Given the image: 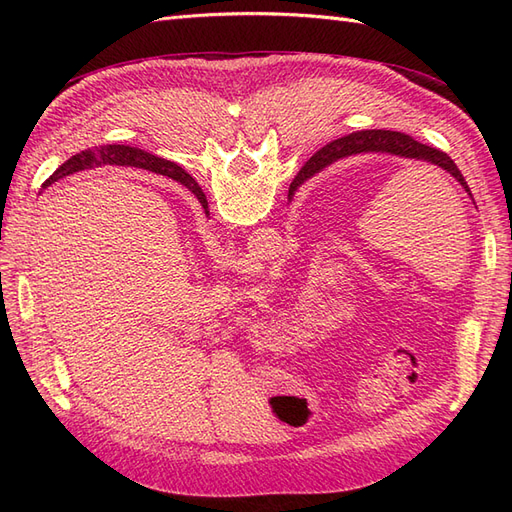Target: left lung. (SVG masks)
Listing matches in <instances>:
<instances>
[{
	"mask_svg": "<svg viewBox=\"0 0 512 512\" xmlns=\"http://www.w3.org/2000/svg\"><path fill=\"white\" fill-rule=\"evenodd\" d=\"M369 151L393 153V156H399V158L421 160V162H427V164H433V166H440L442 170H446L448 175L455 177L459 181L461 188L466 190L468 196L472 198L468 183H466V179H463V175H461V170L457 168V164L451 158L446 156L444 151H440L436 147H427L423 143L414 141L412 136L401 134V132H393V130H363V132H354V134L342 136V138H337V141L324 145L316 153V156L307 162V166H303L299 177L292 181V185L299 183L301 179L303 181L309 179L314 173H318L320 168L337 162L339 158H348V156H354V153H369ZM292 185H290V188H292ZM194 196L198 198V203L205 207V213H207V196H205L203 190H200L198 183H196Z\"/></svg>",
	"mask_w": 512,
	"mask_h": 512,
	"instance_id": "1",
	"label": "left lung"
}]
</instances>
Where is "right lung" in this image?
<instances>
[{"label": "right lung", "mask_w": 512, "mask_h": 512, "mask_svg": "<svg viewBox=\"0 0 512 512\" xmlns=\"http://www.w3.org/2000/svg\"><path fill=\"white\" fill-rule=\"evenodd\" d=\"M102 164H115V166H136V168H145L151 170V173H160L166 175L173 181H179L181 185H185L192 194L196 190V183L194 179L185 173V170L173 162H168L164 158L158 156H151V153L143 151V149H136V147H128V145H102L96 149H85L81 153H76L70 160H66L61 164L55 173L44 181V185H51L53 181L61 179V177H68L74 173H81V170H89V168H96ZM303 179L299 183L292 185L290 194H294L297 190V185H301ZM42 185V188H44ZM209 213V211H207Z\"/></svg>", "instance_id": "add662e5"}]
</instances>
